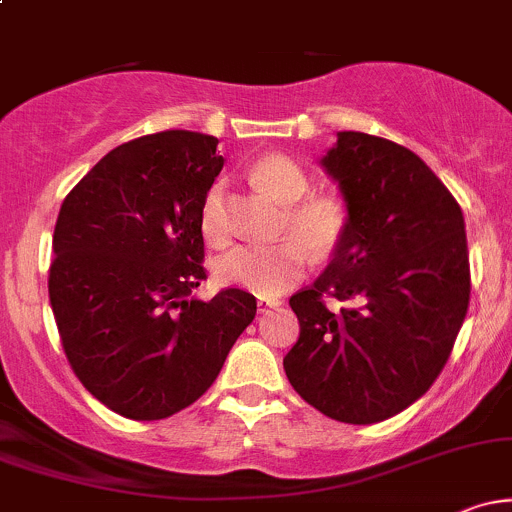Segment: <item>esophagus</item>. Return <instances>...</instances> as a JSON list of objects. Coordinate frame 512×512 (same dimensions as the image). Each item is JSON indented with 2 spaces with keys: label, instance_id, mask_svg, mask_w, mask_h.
<instances>
[{
  "label": "esophagus",
  "instance_id": "1",
  "mask_svg": "<svg viewBox=\"0 0 512 512\" xmlns=\"http://www.w3.org/2000/svg\"><path fill=\"white\" fill-rule=\"evenodd\" d=\"M279 305L281 301H267V298H260V301H257V310H260V313H269V310L279 308Z\"/></svg>",
  "mask_w": 512,
  "mask_h": 512
}]
</instances>
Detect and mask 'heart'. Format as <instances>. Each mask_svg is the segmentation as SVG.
<instances>
[{
  "label": "heart",
  "mask_w": 512,
  "mask_h": 512,
  "mask_svg": "<svg viewBox=\"0 0 512 512\" xmlns=\"http://www.w3.org/2000/svg\"><path fill=\"white\" fill-rule=\"evenodd\" d=\"M252 180L289 209V231L301 238H286L279 243H245L228 250L214 264L216 281L223 286H238L257 296H279L301 279L310 260V244L317 252L332 250L346 228V209L334 197L303 199L310 190L305 170L289 156L269 154L252 166ZM223 190L214 185L202 204L204 238L211 243L226 240L223 221Z\"/></svg>",
  "instance_id": "1"
}]
</instances>
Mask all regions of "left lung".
Listing matches in <instances>:
<instances>
[{"instance_id": "8db88e82", "label": "left lung", "mask_w": 512, "mask_h": 512, "mask_svg": "<svg viewBox=\"0 0 512 512\" xmlns=\"http://www.w3.org/2000/svg\"><path fill=\"white\" fill-rule=\"evenodd\" d=\"M320 166L342 192L346 228L325 274L291 296L301 337L284 370L330 419L378 424L433 385L460 332L464 216L414 151L373 134L337 132ZM325 295L355 305L332 314Z\"/></svg>"}]
</instances>
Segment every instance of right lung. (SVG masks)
Returning a JSON list of instances; mask_svg holds the SVG:
<instances>
[{
    "instance_id": "1",
    "label": "right lung",
    "mask_w": 512,
    "mask_h": 512,
    "mask_svg": "<svg viewBox=\"0 0 512 512\" xmlns=\"http://www.w3.org/2000/svg\"><path fill=\"white\" fill-rule=\"evenodd\" d=\"M216 144L166 129L117 146L57 216L48 289L64 354L86 390L127 419L197 402L257 313L248 291L190 296L207 279L199 216L223 168Z\"/></svg>"
}]
</instances>
